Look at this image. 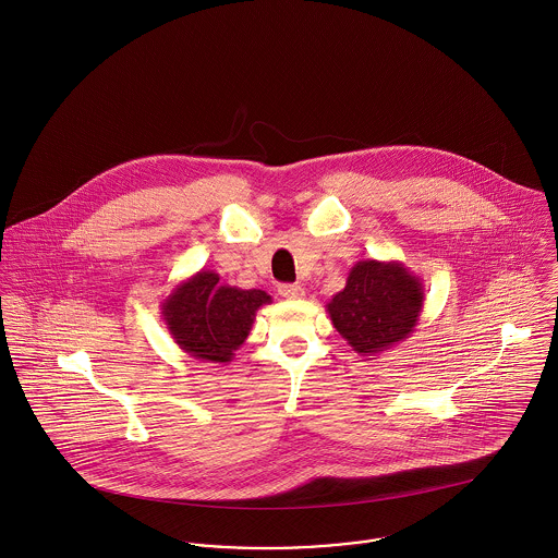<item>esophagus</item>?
<instances>
[{
	"label": "esophagus",
	"instance_id": "esophagus-1",
	"mask_svg": "<svg viewBox=\"0 0 558 558\" xmlns=\"http://www.w3.org/2000/svg\"><path fill=\"white\" fill-rule=\"evenodd\" d=\"M279 294H281L283 299L299 301V299H303L304 296V288L303 286H299V283H281V286H279Z\"/></svg>",
	"mask_w": 558,
	"mask_h": 558
}]
</instances>
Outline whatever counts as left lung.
I'll return each mask as SVG.
<instances>
[{
	"label": "left lung",
	"mask_w": 558,
	"mask_h": 558,
	"mask_svg": "<svg viewBox=\"0 0 558 558\" xmlns=\"http://www.w3.org/2000/svg\"><path fill=\"white\" fill-rule=\"evenodd\" d=\"M424 306V286L403 262L360 259L326 311L337 332L360 355L392 350L411 337Z\"/></svg>",
	"instance_id": "left-lung-1"
}]
</instances>
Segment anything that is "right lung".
Wrapping results in <instances>:
<instances>
[{
  "label": "right lung",
  "instance_id": "add662e5",
  "mask_svg": "<svg viewBox=\"0 0 558 558\" xmlns=\"http://www.w3.org/2000/svg\"><path fill=\"white\" fill-rule=\"evenodd\" d=\"M272 303L264 290L221 286L215 270H198L172 288L161 319L174 343L203 362H232L247 341L259 306Z\"/></svg>",
  "mask_w": 558,
  "mask_h": 558
}]
</instances>
